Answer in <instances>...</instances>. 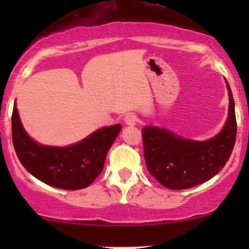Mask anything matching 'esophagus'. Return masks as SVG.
Wrapping results in <instances>:
<instances>
[{"label":"esophagus","mask_w":249,"mask_h":249,"mask_svg":"<svg viewBox=\"0 0 249 249\" xmlns=\"http://www.w3.org/2000/svg\"><path fill=\"white\" fill-rule=\"evenodd\" d=\"M124 122L125 124L129 125V126H134V125H136L137 122H139V118H137V115L134 114V113H127L124 118Z\"/></svg>","instance_id":"esophagus-1"}]
</instances>
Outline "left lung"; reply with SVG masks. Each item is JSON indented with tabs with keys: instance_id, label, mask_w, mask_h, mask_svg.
I'll list each match as a JSON object with an SVG mask.
<instances>
[{
	"instance_id": "left-lung-1",
	"label": "left lung",
	"mask_w": 249,
	"mask_h": 249,
	"mask_svg": "<svg viewBox=\"0 0 249 249\" xmlns=\"http://www.w3.org/2000/svg\"><path fill=\"white\" fill-rule=\"evenodd\" d=\"M229 113L224 127L212 139L188 140L162 127L142 129L144 160L150 175L165 188L180 190L214 177L229 160L236 141L235 102L230 85Z\"/></svg>"
}]
</instances>
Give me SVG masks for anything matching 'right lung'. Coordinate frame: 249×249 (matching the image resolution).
Listing matches in <instances>:
<instances>
[{
    "label": "right lung",
    "instance_id": "right-lung-1",
    "mask_svg": "<svg viewBox=\"0 0 249 249\" xmlns=\"http://www.w3.org/2000/svg\"><path fill=\"white\" fill-rule=\"evenodd\" d=\"M122 130V125L102 127L84 140L67 145L39 144L25 131L14 104L12 139L22 166L41 182L54 188L78 190L87 188L102 172L107 152Z\"/></svg>",
    "mask_w": 249,
    "mask_h": 249
}]
</instances>
